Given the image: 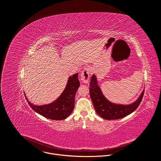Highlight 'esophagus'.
I'll return each instance as SVG.
<instances>
[{
    "label": "esophagus",
    "instance_id": "esophagus-1",
    "mask_svg": "<svg viewBox=\"0 0 161 161\" xmlns=\"http://www.w3.org/2000/svg\"><path fill=\"white\" fill-rule=\"evenodd\" d=\"M90 69L89 67H85L84 69L82 71L81 74V81L83 83H88L90 78Z\"/></svg>",
    "mask_w": 161,
    "mask_h": 161
}]
</instances>
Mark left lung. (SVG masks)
<instances>
[{"instance_id":"obj_1","label":"left lung","mask_w":161,"mask_h":161,"mask_svg":"<svg viewBox=\"0 0 161 161\" xmlns=\"http://www.w3.org/2000/svg\"><path fill=\"white\" fill-rule=\"evenodd\" d=\"M89 88L90 96L96 113L106 120L120 119L129 115L139 106L144 94L143 90L137 100L129 104L111 103L103 95L96 75H93L91 78Z\"/></svg>"}]
</instances>
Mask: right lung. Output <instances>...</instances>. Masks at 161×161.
I'll list each match as a JSON object with an SVG mask.
<instances>
[{"label":"right lung","instance_id":"obj_1","mask_svg":"<svg viewBox=\"0 0 161 161\" xmlns=\"http://www.w3.org/2000/svg\"><path fill=\"white\" fill-rule=\"evenodd\" d=\"M80 83L78 73L69 77L66 86L61 95L53 103L44 105H35L25 96L32 109L44 117L54 120H61L67 118L75 108V98Z\"/></svg>","mask_w":161,"mask_h":161}]
</instances>
